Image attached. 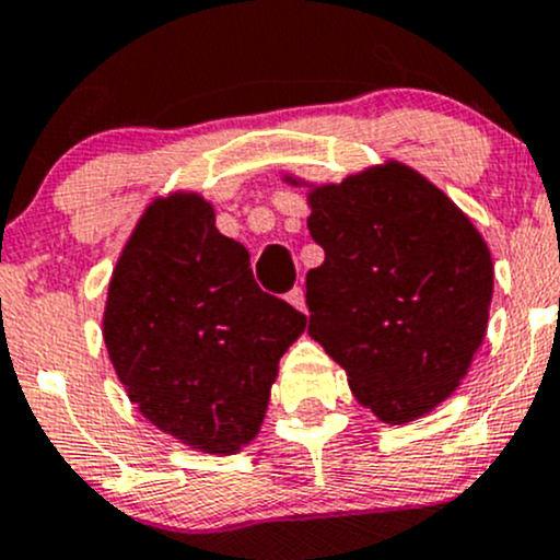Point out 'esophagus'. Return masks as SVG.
<instances>
[{
  "mask_svg": "<svg viewBox=\"0 0 560 560\" xmlns=\"http://www.w3.org/2000/svg\"><path fill=\"white\" fill-rule=\"evenodd\" d=\"M287 301H290L298 312H306V292H303V287H295V290L287 295Z\"/></svg>",
  "mask_w": 560,
  "mask_h": 560,
  "instance_id": "1",
  "label": "esophagus"
}]
</instances>
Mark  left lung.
<instances>
[{"label": "left lung", "instance_id": "obj_1", "mask_svg": "<svg viewBox=\"0 0 560 560\" xmlns=\"http://www.w3.org/2000/svg\"><path fill=\"white\" fill-rule=\"evenodd\" d=\"M325 262L306 276L308 332L382 422L455 393L488 330L490 248L439 186L400 162L308 195Z\"/></svg>", "mask_w": 560, "mask_h": 560}]
</instances>
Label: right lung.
Listing matches in <instances>:
<instances>
[{
	"mask_svg": "<svg viewBox=\"0 0 560 560\" xmlns=\"http://www.w3.org/2000/svg\"><path fill=\"white\" fill-rule=\"evenodd\" d=\"M303 330L306 314L259 290L246 248L191 191L145 208L103 316L110 363L140 415L211 455L257 436L281 354Z\"/></svg>",
	"mask_w": 560,
	"mask_h": 560,
	"instance_id": "1",
	"label": "right lung"
}]
</instances>
